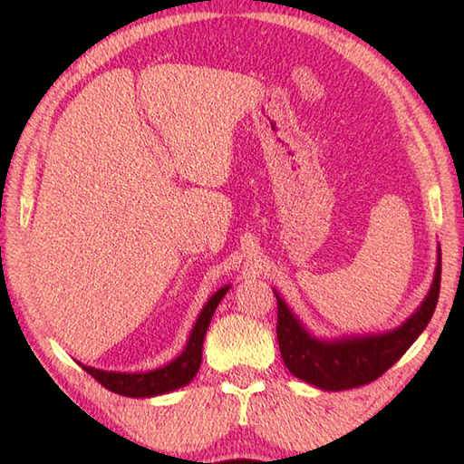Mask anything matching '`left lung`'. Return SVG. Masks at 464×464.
Returning <instances> with one entry per match:
<instances>
[{
  "label": "left lung",
  "mask_w": 464,
  "mask_h": 464,
  "mask_svg": "<svg viewBox=\"0 0 464 464\" xmlns=\"http://www.w3.org/2000/svg\"><path fill=\"white\" fill-rule=\"evenodd\" d=\"M440 291V257L435 281L417 313L399 329L343 341H317L301 327L277 295V339L287 369L323 391L354 389L379 379L407 353L435 313Z\"/></svg>",
  "instance_id": "8db88e82"
}]
</instances>
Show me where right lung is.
<instances>
[{
	"instance_id": "right-lung-1",
	"label": "right lung",
	"mask_w": 464,
	"mask_h": 464,
	"mask_svg": "<svg viewBox=\"0 0 464 464\" xmlns=\"http://www.w3.org/2000/svg\"><path fill=\"white\" fill-rule=\"evenodd\" d=\"M227 291H229V287H223L217 291L209 301H207L199 319H197L195 327L189 334V343H187L185 351L173 362L165 364L163 369L150 371V372H111V371L85 367V364H82V367L90 372L97 382H102V387L123 397H137V399L157 397V395H163V392L183 387V384L189 382L197 374V371H199L207 327H209L217 304H219V301L225 297Z\"/></svg>"
}]
</instances>
